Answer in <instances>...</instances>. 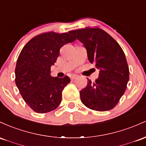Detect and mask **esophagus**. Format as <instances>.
Returning a JSON list of instances; mask_svg holds the SVG:
<instances>
[{
  "label": "esophagus",
  "instance_id": "1",
  "mask_svg": "<svg viewBox=\"0 0 146 146\" xmlns=\"http://www.w3.org/2000/svg\"><path fill=\"white\" fill-rule=\"evenodd\" d=\"M76 78H77V76H76V75H72V76H70V79L71 80H74V79H76Z\"/></svg>",
  "mask_w": 146,
  "mask_h": 146
}]
</instances>
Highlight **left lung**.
Wrapping results in <instances>:
<instances>
[{"mask_svg":"<svg viewBox=\"0 0 146 146\" xmlns=\"http://www.w3.org/2000/svg\"><path fill=\"white\" fill-rule=\"evenodd\" d=\"M83 43L88 60L99 69V78L80 91L81 102L88 108L104 112L117 106L129 81V67L119 44L99 27L70 32Z\"/></svg>","mask_w":146,"mask_h":146,"instance_id":"1","label":"left lung"}]
</instances>
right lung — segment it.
<instances>
[{
	"label": "right lung",
	"instance_id": "add662e5",
	"mask_svg": "<svg viewBox=\"0 0 146 146\" xmlns=\"http://www.w3.org/2000/svg\"><path fill=\"white\" fill-rule=\"evenodd\" d=\"M76 38L68 33L46 32L31 39L18 57L15 82L23 99L35 112L54 110L61 102L62 91L70 78L52 77L50 68L59 56L60 49Z\"/></svg>",
	"mask_w": 146,
	"mask_h": 146
}]
</instances>
